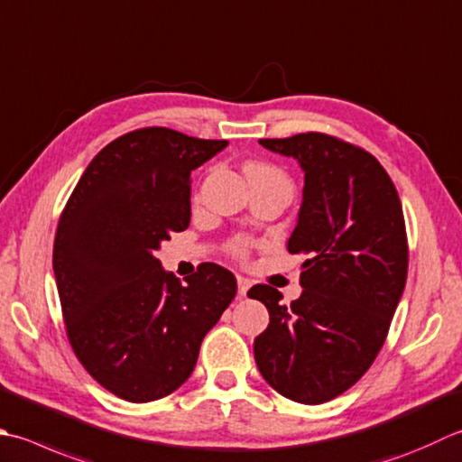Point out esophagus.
<instances>
[{"label":"esophagus","instance_id":"esophagus-1","mask_svg":"<svg viewBox=\"0 0 462 462\" xmlns=\"http://www.w3.org/2000/svg\"><path fill=\"white\" fill-rule=\"evenodd\" d=\"M236 282H238V294H240V296H246L248 288H250V280L244 278V276H238Z\"/></svg>","mask_w":462,"mask_h":462}]
</instances>
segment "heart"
<instances>
[{
	"label": "heart",
	"instance_id": "heart-1",
	"mask_svg": "<svg viewBox=\"0 0 462 462\" xmlns=\"http://www.w3.org/2000/svg\"><path fill=\"white\" fill-rule=\"evenodd\" d=\"M244 174H246L250 184L280 182V184L291 186V180H288L284 171L276 168V166H273V164H266V162H256V160L246 162V164H244ZM248 248H250V244H248V240H244V238H234L228 244V252L238 260H244L248 256Z\"/></svg>",
	"mask_w": 462,
	"mask_h": 462
}]
</instances>
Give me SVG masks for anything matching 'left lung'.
Instances as JSON below:
<instances>
[{
    "mask_svg": "<svg viewBox=\"0 0 462 462\" xmlns=\"http://www.w3.org/2000/svg\"><path fill=\"white\" fill-rule=\"evenodd\" d=\"M304 170V202L288 252H304L302 296L268 284L248 296L268 309L254 340L264 381L302 404L337 399L381 352L409 273L401 198L373 153L322 132L260 140Z\"/></svg>",
    "mask_w": 462,
    "mask_h": 462,
    "instance_id": "1",
    "label": "left lung"
}]
</instances>
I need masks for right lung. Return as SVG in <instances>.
Here are the masks:
<instances>
[{
    "mask_svg": "<svg viewBox=\"0 0 462 462\" xmlns=\"http://www.w3.org/2000/svg\"><path fill=\"white\" fill-rule=\"evenodd\" d=\"M170 128H140L89 162L63 206L53 273L71 350L89 376L128 402L182 386L236 296V278L204 262L186 284L156 258L189 224L192 170L226 148Z\"/></svg>",
    "mask_w": 462,
    "mask_h": 462,
    "instance_id": "add662e5",
    "label": "right lung"
}]
</instances>
